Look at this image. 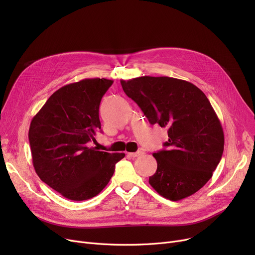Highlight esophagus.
Returning a JSON list of instances; mask_svg holds the SVG:
<instances>
[{"label":"esophagus","mask_w":255,"mask_h":255,"mask_svg":"<svg viewBox=\"0 0 255 255\" xmlns=\"http://www.w3.org/2000/svg\"><path fill=\"white\" fill-rule=\"evenodd\" d=\"M143 154V151H137V152H133V153H128L129 156H131L132 158H135V157H138L140 155Z\"/></svg>","instance_id":"34e87169"}]
</instances>
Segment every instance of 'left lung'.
<instances>
[{"label":"left lung","instance_id":"left-lung-1","mask_svg":"<svg viewBox=\"0 0 255 255\" xmlns=\"http://www.w3.org/2000/svg\"><path fill=\"white\" fill-rule=\"evenodd\" d=\"M121 85L152 125L167 128V149L153 154L157 170L150 185L173 202L197 192L212 178L224 148L221 123L204 92L167 76L122 79Z\"/></svg>","mask_w":255,"mask_h":255}]
</instances>
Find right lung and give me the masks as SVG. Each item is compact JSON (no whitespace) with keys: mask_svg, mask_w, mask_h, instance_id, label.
<instances>
[{"mask_svg":"<svg viewBox=\"0 0 255 255\" xmlns=\"http://www.w3.org/2000/svg\"><path fill=\"white\" fill-rule=\"evenodd\" d=\"M106 78H86L66 85L47 99L29 129L35 171L42 182L70 200L99 194L124 153L89 146L101 129L99 105L113 85Z\"/></svg>","mask_w":255,"mask_h":255,"instance_id":"right-lung-1","label":"right lung"}]
</instances>
